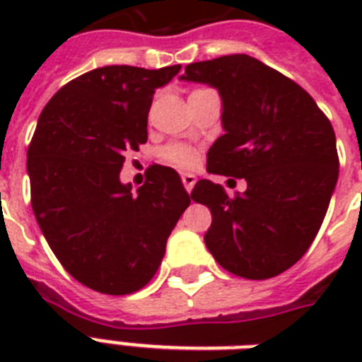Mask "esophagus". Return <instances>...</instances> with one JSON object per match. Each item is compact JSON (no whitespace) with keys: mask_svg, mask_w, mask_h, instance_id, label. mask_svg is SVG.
<instances>
[{"mask_svg":"<svg viewBox=\"0 0 362 362\" xmlns=\"http://www.w3.org/2000/svg\"><path fill=\"white\" fill-rule=\"evenodd\" d=\"M195 182H197V178H195V175H192V173H184V175H182V184H184V187H186L187 192H192L193 186H195Z\"/></svg>","mask_w":362,"mask_h":362,"instance_id":"34e87169","label":"esophagus"}]
</instances>
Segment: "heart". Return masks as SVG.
Listing matches in <instances>:
<instances>
[{
  "mask_svg": "<svg viewBox=\"0 0 362 362\" xmlns=\"http://www.w3.org/2000/svg\"><path fill=\"white\" fill-rule=\"evenodd\" d=\"M197 92V90H195ZM161 158L167 163L175 165L178 169H193L199 163V152L189 144L184 142H173L161 150Z\"/></svg>",
  "mask_w": 362,
  "mask_h": 362,
  "instance_id": "obj_1",
  "label": "heart"
}]
</instances>
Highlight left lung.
Segmentation results:
<instances>
[{
    "instance_id": "8db88e82",
    "label": "left lung",
    "mask_w": 362,
    "mask_h": 362,
    "mask_svg": "<svg viewBox=\"0 0 362 362\" xmlns=\"http://www.w3.org/2000/svg\"><path fill=\"white\" fill-rule=\"evenodd\" d=\"M182 78L221 95L226 133L209 150V173L247 182L235 197L214 182L195 184L192 199L212 212L204 244L233 274L274 278L306 253L331 203L338 180L331 122L304 88L246 54L189 64Z\"/></svg>"
}]
</instances>
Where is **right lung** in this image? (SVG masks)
Returning a JSON list of instances; mask_svg holds the SVG:
<instances>
[{"label": "right lung", "mask_w": 362, "mask_h": 362, "mask_svg": "<svg viewBox=\"0 0 362 362\" xmlns=\"http://www.w3.org/2000/svg\"><path fill=\"white\" fill-rule=\"evenodd\" d=\"M180 67L88 71L39 116L28 148L31 209L62 267L93 291L129 295L146 286L192 203L170 167H152L136 193L120 182L125 152L148 141L153 92Z\"/></svg>", "instance_id": "1"}]
</instances>
